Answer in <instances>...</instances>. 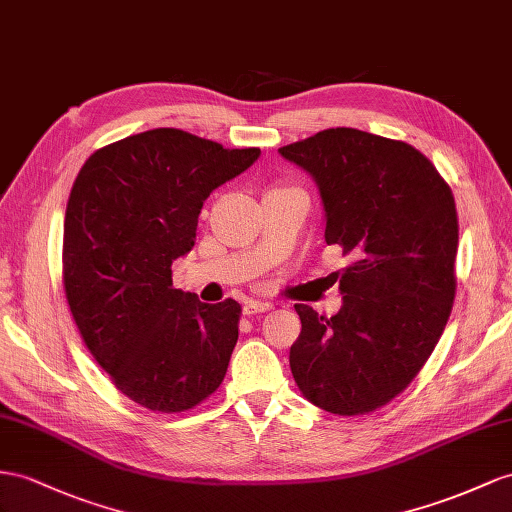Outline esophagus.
<instances>
[{
    "label": "esophagus",
    "instance_id": "esophagus-1",
    "mask_svg": "<svg viewBox=\"0 0 512 512\" xmlns=\"http://www.w3.org/2000/svg\"><path fill=\"white\" fill-rule=\"evenodd\" d=\"M272 309V303H266V300H246L244 303V313H248V316H253V313H264V311H270Z\"/></svg>",
    "mask_w": 512,
    "mask_h": 512
}]
</instances>
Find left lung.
Returning <instances> with one entry per match:
<instances>
[{
    "mask_svg": "<svg viewBox=\"0 0 512 512\" xmlns=\"http://www.w3.org/2000/svg\"><path fill=\"white\" fill-rule=\"evenodd\" d=\"M316 181L324 240L350 255L331 318L294 305L303 331L290 368L303 396L335 415L381 409L406 389L448 324L458 218L448 183L426 155L352 127L281 147Z\"/></svg>",
    "mask_w": 512,
    "mask_h": 512,
    "instance_id": "1",
    "label": "left lung"
}]
</instances>
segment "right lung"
Returning <instances> with one entry per match:
<instances>
[{
  "mask_svg": "<svg viewBox=\"0 0 512 512\" xmlns=\"http://www.w3.org/2000/svg\"><path fill=\"white\" fill-rule=\"evenodd\" d=\"M259 155L160 127L95 151L73 183L64 292L90 355L144 409L188 411L227 374L240 305L175 290L170 266L192 251L207 196Z\"/></svg>",
  "mask_w": 512,
  "mask_h": 512,
  "instance_id": "add662e5",
  "label": "right lung"
}]
</instances>
